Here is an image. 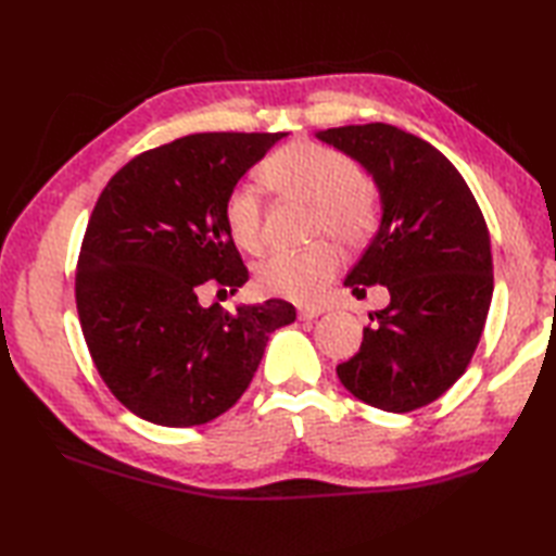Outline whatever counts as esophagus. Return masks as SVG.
Instances as JSON below:
<instances>
[{"label": "esophagus", "instance_id": "34e87169", "mask_svg": "<svg viewBox=\"0 0 556 556\" xmlns=\"http://www.w3.org/2000/svg\"><path fill=\"white\" fill-rule=\"evenodd\" d=\"M325 311L320 305H299V317L301 320H315V317H320Z\"/></svg>", "mask_w": 556, "mask_h": 556}]
</instances>
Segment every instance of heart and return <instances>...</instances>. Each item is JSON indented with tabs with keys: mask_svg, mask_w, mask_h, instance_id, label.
<instances>
[{
	"mask_svg": "<svg viewBox=\"0 0 556 556\" xmlns=\"http://www.w3.org/2000/svg\"><path fill=\"white\" fill-rule=\"evenodd\" d=\"M265 179L279 193L301 198L315 207V236H332L346 248L363 245L380 222L375 188L341 150L296 140L265 162ZM263 215V195L253 184L243 181L231 188L224 203V222L233 243L248 253H257L265 243ZM339 263L337 248L327 241L305 251H277L257 265L255 285L269 296L313 301L334 279Z\"/></svg>",
	"mask_w": 556,
	"mask_h": 556,
	"instance_id": "heart-1",
	"label": "heart"
}]
</instances>
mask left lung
Masks as SVG:
<instances>
[{
    "label": "left lung",
    "instance_id": "left-lung-1",
    "mask_svg": "<svg viewBox=\"0 0 556 556\" xmlns=\"http://www.w3.org/2000/svg\"><path fill=\"white\" fill-rule=\"evenodd\" d=\"M372 176L382 219L344 279L358 299L382 285L363 344L337 375L349 392L389 413L440 399L460 375L488 320L492 251L485 217L464 176L428 140L389 124L317 131Z\"/></svg>",
    "mask_w": 556,
    "mask_h": 556
}]
</instances>
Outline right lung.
<instances>
[{
	"label": "right lung",
	"mask_w": 556,
	"mask_h": 556,
	"mask_svg": "<svg viewBox=\"0 0 556 556\" xmlns=\"http://www.w3.org/2000/svg\"><path fill=\"white\" fill-rule=\"evenodd\" d=\"M289 134H193L116 172L92 210L76 271L83 337L100 377L148 422L191 428L229 410L275 329L281 299L198 301L205 281L236 293L248 269L224 222L231 188Z\"/></svg>",
	"instance_id": "obj_1"
}]
</instances>
